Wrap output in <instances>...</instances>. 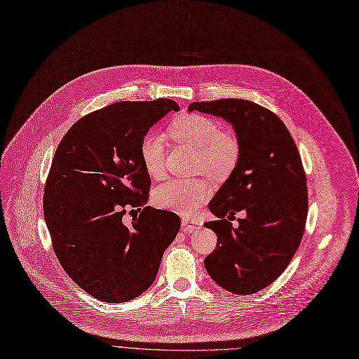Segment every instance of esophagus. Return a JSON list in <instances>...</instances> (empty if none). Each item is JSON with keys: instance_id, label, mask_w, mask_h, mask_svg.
I'll return each instance as SVG.
<instances>
[{"instance_id": "34e87169", "label": "esophagus", "mask_w": 359, "mask_h": 359, "mask_svg": "<svg viewBox=\"0 0 359 359\" xmlns=\"http://www.w3.org/2000/svg\"><path fill=\"white\" fill-rule=\"evenodd\" d=\"M203 227V222L198 218H184L182 219V230L184 231H196Z\"/></svg>"}]
</instances>
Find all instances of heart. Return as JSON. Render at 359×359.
Here are the masks:
<instances>
[{
    "mask_svg": "<svg viewBox=\"0 0 359 359\" xmlns=\"http://www.w3.org/2000/svg\"><path fill=\"white\" fill-rule=\"evenodd\" d=\"M172 140L194 149L197 168L215 180L227 178L237 167L241 147L237 136L222 130L217 121L203 115H182L170 126ZM140 158L147 174L161 178L165 172L163 137L148 133L140 144ZM211 188L205 180L174 178L161 184L155 191V204L159 208L191 214L197 211L210 197Z\"/></svg>",
    "mask_w": 359,
    "mask_h": 359,
    "instance_id": "heart-1",
    "label": "heart"
}]
</instances>
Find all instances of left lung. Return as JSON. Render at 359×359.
Segmentation results:
<instances>
[{"mask_svg":"<svg viewBox=\"0 0 359 359\" xmlns=\"http://www.w3.org/2000/svg\"><path fill=\"white\" fill-rule=\"evenodd\" d=\"M188 110L223 118L241 147L237 167L208 205L218 219L204 226L218 241L205 270L231 293H256L285 271L305 231L308 189L299 151L285 123L255 102H194ZM238 210L246 217L233 228Z\"/></svg>","mask_w":359,"mask_h":359,"instance_id":"1","label":"left lung"}]
</instances>
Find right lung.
Returning <instances> with one entry per match:
<instances>
[{
	"label": "right lung",
	"mask_w": 359,
	"mask_h": 359,
	"mask_svg": "<svg viewBox=\"0 0 359 359\" xmlns=\"http://www.w3.org/2000/svg\"><path fill=\"white\" fill-rule=\"evenodd\" d=\"M171 110V99L116 102L79 119L54 154L43 210L54 253L81 289L107 303L141 296L155 280L163 252L178 234L175 212L126 208L148 201L151 178L140 144Z\"/></svg>",
	"instance_id": "1"
}]
</instances>
